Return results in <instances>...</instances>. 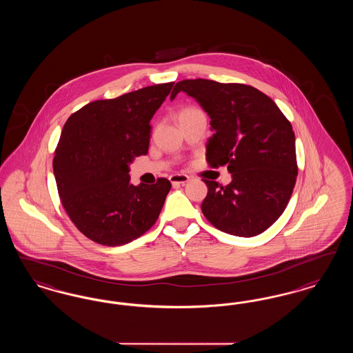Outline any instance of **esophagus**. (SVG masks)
Instances as JSON below:
<instances>
[{"label":"esophagus","instance_id":"34e87169","mask_svg":"<svg viewBox=\"0 0 353 353\" xmlns=\"http://www.w3.org/2000/svg\"><path fill=\"white\" fill-rule=\"evenodd\" d=\"M169 180L173 185H185L189 181V176L183 174V173H176V174H172L169 177Z\"/></svg>","mask_w":353,"mask_h":353}]
</instances>
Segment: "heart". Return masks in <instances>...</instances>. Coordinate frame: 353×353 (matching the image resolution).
<instances>
[{"instance_id":"obj_1","label":"heart","mask_w":353,"mask_h":353,"mask_svg":"<svg viewBox=\"0 0 353 353\" xmlns=\"http://www.w3.org/2000/svg\"><path fill=\"white\" fill-rule=\"evenodd\" d=\"M194 108H185V110H183L181 111V114H180V117H183V115H185V114H188V112H190V111H193Z\"/></svg>"}]
</instances>
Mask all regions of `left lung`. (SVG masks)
<instances>
[{
    "label": "left lung",
    "mask_w": 353,
    "mask_h": 353,
    "mask_svg": "<svg viewBox=\"0 0 353 353\" xmlns=\"http://www.w3.org/2000/svg\"><path fill=\"white\" fill-rule=\"evenodd\" d=\"M186 92L201 104L214 131L206 145L209 167L228 165L232 183L205 180L201 210L221 232L263 233L282 216L296 183L295 134L283 112L262 91L242 83L185 79L170 101Z\"/></svg>",
    "instance_id": "1"
}]
</instances>
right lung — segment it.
Wrapping results in <instances>:
<instances>
[{
    "instance_id": "right-lung-1",
    "label": "right lung",
    "mask_w": 353,
    "mask_h": 353,
    "mask_svg": "<svg viewBox=\"0 0 353 353\" xmlns=\"http://www.w3.org/2000/svg\"><path fill=\"white\" fill-rule=\"evenodd\" d=\"M173 84L91 101L68 119L52 168L68 217L91 241L125 245L159 219L170 181L161 177L156 184L134 186L128 164L148 153L150 121Z\"/></svg>"
}]
</instances>
